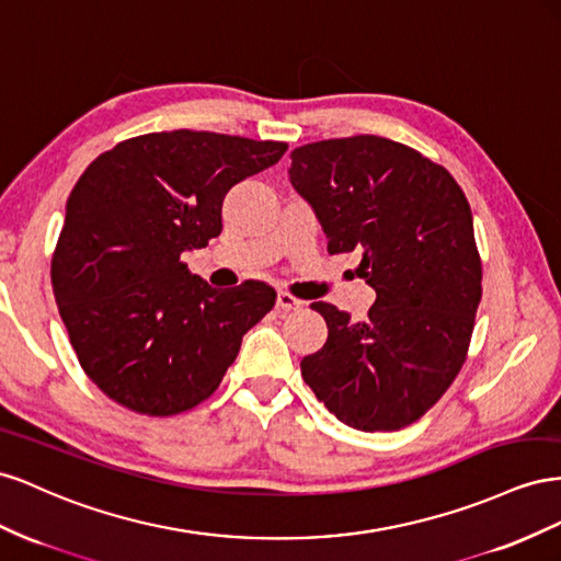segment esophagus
Masks as SVG:
<instances>
[{
	"instance_id": "1",
	"label": "esophagus",
	"mask_w": 561,
	"mask_h": 561,
	"mask_svg": "<svg viewBox=\"0 0 561 561\" xmlns=\"http://www.w3.org/2000/svg\"><path fill=\"white\" fill-rule=\"evenodd\" d=\"M300 308H302V300L294 298L291 294H286V291H279V294H277V310L291 312V310H300Z\"/></svg>"
}]
</instances>
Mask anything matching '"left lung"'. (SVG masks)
<instances>
[{"mask_svg": "<svg viewBox=\"0 0 561 561\" xmlns=\"http://www.w3.org/2000/svg\"><path fill=\"white\" fill-rule=\"evenodd\" d=\"M289 181L329 239L362 251L376 291L364 322L312 302L329 339L300 374L341 423L399 430L437 402L468 355L482 300L470 204L444 167L380 136L331 138L291 152Z\"/></svg>", "mask_w": 561, "mask_h": 561, "instance_id": "obj_1", "label": "left lung"}]
</instances>
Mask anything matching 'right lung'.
Instances as JSON below:
<instances>
[{
	"label": "right lung",
	"instance_id": "obj_1",
	"mask_svg": "<svg viewBox=\"0 0 561 561\" xmlns=\"http://www.w3.org/2000/svg\"><path fill=\"white\" fill-rule=\"evenodd\" d=\"M286 142L211 131L136 136L77 181L51 261L56 306L84 374L112 402L173 415L211 397L275 289H214L181 255L222 230L228 190Z\"/></svg>",
	"mask_w": 561,
	"mask_h": 561
}]
</instances>
